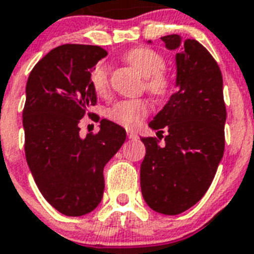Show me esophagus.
Here are the masks:
<instances>
[{
  "label": "esophagus",
  "instance_id": "34e87169",
  "mask_svg": "<svg viewBox=\"0 0 254 254\" xmlns=\"http://www.w3.org/2000/svg\"><path fill=\"white\" fill-rule=\"evenodd\" d=\"M127 136H128V139H137L139 137L135 131H129V129L127 131Z\"/></svg>",
  "mask_w": 254,
  "mask_h": 254
}]
</instances>
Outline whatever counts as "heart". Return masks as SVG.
<instances>
[{
    "instance_id": "heart-1",
    "label": "heart",
    "mask_w": 254,
    "mask_h": 254,
    "mask_svg": "<svg viewBox=\"0 0 254 254\" xmlns=\"http://www.w3.org/2000/svg\"><path fill=\"white\" fill-rule=\"evenodd\" d=\"M125 60L145 76L146 89L157 97H163L171 89V80L163 71L166 62L162 54L146 47L131 49L125 54ZM91 84L94 92L106 96L110 89V70L105 64H97L91 72ZM150 112V104L144 98L121 100L108 110L110 121L126 128H136Z\"/></svg>"
}]
</instances>
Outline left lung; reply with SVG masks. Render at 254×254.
Segmentation results:
<instances>
[{"label": "left lung", "mask_w": 254, "mask_h": 254, "mask_svg": "<svg viewBox=\"0 0 254 254\" xmlns=\"http://www.w3.org/2000/svg\"><path fill=\"white\" fill-rule=\"evenodd\" d=\"M161 39L179 49L178 91L149 123L158 134L168 129L165 145L159 136L141 139L146 153L140 184L150 209L177 215L198 202L214 179L225 152L226 105L222 72L206 48L190 39L182 44L179 35Z\"/></svg>", "instance_id": "left-lung-1"}]
</instances>
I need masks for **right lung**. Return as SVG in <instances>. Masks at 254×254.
Here are the masks:
<instances>
[{
	"label": "right lung",
	"instance_id": "add662e5",
	"mask_svg": "<svg viewBox=\"0 0 254 254\" xmlns=\"http://www.w3.org/2000/svg\"><path fill=\"white\" fill-rule=\"evenodd\" d=\"M106 54L94 45L64 44L43 57L27 80V163L45 200L68 217L88 214L101 202L104 167L126 140L125 128L108 119L96 133L79 135L80 119L97 104L92 68Z\"/></svg>",
	"mask_w": 254,
	"mask_h": 254
}]
</instances>
